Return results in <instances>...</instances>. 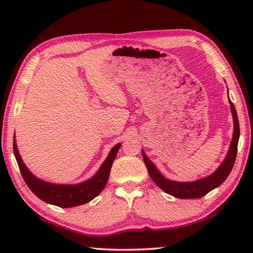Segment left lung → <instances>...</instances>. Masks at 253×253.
I'll list each match as a JSON object with an SVG mask.
<instances>
[{"instance_id": "8db88e82", "label": "left lung", "mask_w": 253, "mask_h": 253, "mask_svg": "<svg viewBox=\"0 0 253 253\" xmlns=\"http://www.w3.org/2000/svg\"><path fill=\"white\" fill-rule=\"evenodd\" d=\"M230 109H232L233 118H234V133L233 139L230 142V147L227 152L226 158H225L224 162L219 165V168L208 177H204L202 179H199L196 181L190 182H178L174 180H169L160 173L159 169L155 168V165L150 161L144 151H142V158L144 161V164L147 166L148 173L151 177L152 180L157 184L158 187L161 189L169 193L170 196H174L176 198L180 199H197L206 196L208 192L216 187L223 184V181L227 178L230 171L233 169V166L235 164L236 157H237V148H238V140L240 136L239 130V122L237 112H236L235 106L233 102L229 100Z\"/></svg>"}]
</instances>
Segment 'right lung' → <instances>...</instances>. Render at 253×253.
<instances>
[{
  "label": "right lung",
  "mask_w": 253,
  "mask_h": 253,
  "mask_svg": "<svg viewBox=\"0 0 253 253\" xmlns=\"http://www.w3.org/2000/svg\"><path fill=\"white\" fill-rule=\"evenodd\" d=\"M13 147L20 173L23 175V178L27 186L29 187V189L38 198L46 203L60 208H73L88 203L104 189L107 179H109L112 164L114 162L118 150L121 148V143L113 147L106 160L99 169L98 173L93 177H91L90 179L77 185H57L39 179L27 169V166L21 160L15 137Z\"/></svg>",
  "instance_id": "1"
}]
</instances>
